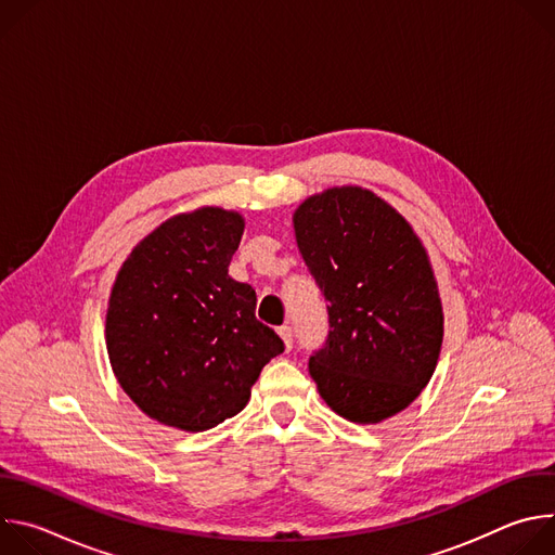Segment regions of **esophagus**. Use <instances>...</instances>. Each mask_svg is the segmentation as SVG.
Wrapping results in <instances>:
<instances>
[{
  "mask_svg": "<svg viewBox=\"0 0 555 555\" xmlns=\"http://www.w3.org/2000/svg\"><path fill=\"white\" fill-rule=\"evenodd\" d=\"M279 336L283 338V343H285V349L289 351L292 349V345H294V336H292V327L289 325H283V327H279Z\"/></svg>",
  "mask_w": 555,
  "mask_h": 555,
  "instance_id": "1",
  "label": "esophagus"
}]
</instances>
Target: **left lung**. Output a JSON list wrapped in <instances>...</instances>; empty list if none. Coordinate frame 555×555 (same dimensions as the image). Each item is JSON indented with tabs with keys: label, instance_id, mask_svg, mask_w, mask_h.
Returning a JSON list of instances; mask_svg holds the SVG:
<instances>
[{
	"label": "left lung",
	"instance_id": "left-lung-1",
	"mask_svg": "<svg viewBox=\"0 0 555 555\" xmlns=\"http://www.w3.org/2000/svg\"><path fill=\"white\" fill-rule=\"evenodd\" d=\"M294 230L327 302V338L309 356L321 398L358 424L404 411L428 384L443 338L441 300L417 234L358 186L302 202Z\"/></svg>",
	"mask_w": 555,
	"mask_h": 555
}]
</instances>
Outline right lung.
<instances>
[{
  "mask_svg": "<svg viewBox=\"0 0 555 555\" xmlns=\"http://www.w3.org/2000/svg\"><path fill=\"white\" fill-rule=\"evenodd\" d=\"M244 219L221 208L178 215L122 263L107 309V353L151 420L202 433L250 400L279 334L257 321V294L228 276Z\"/></svg>",
  "mask_w": 555,
  "mask_h": 555,
  "instance_id": "add662e5",
  "label": "right lung"
}]
</instances>
